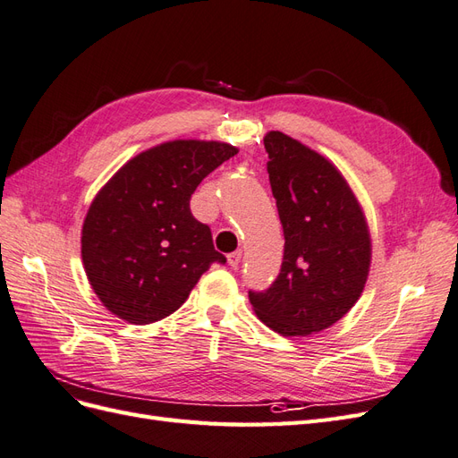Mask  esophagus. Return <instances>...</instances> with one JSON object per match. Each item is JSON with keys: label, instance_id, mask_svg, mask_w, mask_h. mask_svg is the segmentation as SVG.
Returning <instances> with one entry per match:
<instances>
[{"label": "esophagus", "instance_id": "obj_1", "mask_svg": "<svg viewBox=\"0 0 458 458\" xmlns=\"http://www.w3.org/2000/svg\"><path fill=\"white\" fill-rule=\"evenodd\" d=\"M241 259H242V250H234V252H231V254L227 256V261H229L231 267H239Z\"/></svg>", "mask_w": 458, "mask_h": 458}]
</instances>
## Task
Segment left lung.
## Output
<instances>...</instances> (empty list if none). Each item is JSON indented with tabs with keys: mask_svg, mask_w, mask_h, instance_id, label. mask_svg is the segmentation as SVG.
I'll return each mask as SVG.
<instances>
[{
	"mask_svg": "<svg viewBox=\"0 0 458 458\" xmlns=\"http://www.w3.org/2000/svg\"><path fill=\"white\" fill-rule=\"evenodd\" d=\"M267 174L284 233L281 273L263 293H248L263 325L283 336L321 332L361 296L370 269L363 208L340 170L284 135L263 137Z\"/></svg>",
	"mask_w": 458,
	"mask_h": 458,
	"instance_id": "obj_1",
	"label": "left lung"
}]
</instances>
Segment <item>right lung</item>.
<instances>
[{
    "label": "right lung",
    "mask_w": 458,
    "mask_h": 458,
    "mask_svg": "<svg viewBox=\"0 0 458 458\" xmlns=\"http://www.w3.org/2000/svg\"><path fill=\"white\" fill-rule=\"evenodd\" d=\"M239 152L221 141L175 140L128 160L97 192L81 227L93 293L123 321L172 315L214 261L212 231L191 214L202 179Z\"/></svg>",
    "instance_id": "add662e5"
}]
</instances>
